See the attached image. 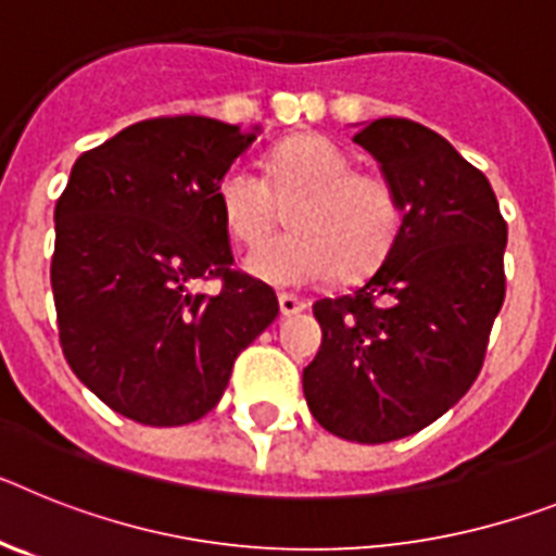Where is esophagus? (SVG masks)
<instances>
[{"instance_id":"esophagus-1","label":"esophagus","mask_w":556,"mask_h":556,"mask_svg":"<svg viewBox=\"0 0 556 556\" xmlns=\"http://www.w3.org/2000/svg\"><path fill=\"white\" fill-rule=\"evenodd\" d=\"M278 306H281L283 317H292V314H301L306 303L301 298H294V294H278Z\"/></svg>"}]
</instances>
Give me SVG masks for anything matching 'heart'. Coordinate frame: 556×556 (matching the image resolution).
<instances>
[{
  "instance_id": "obj_1",
  "label": "heart",
  "mask_w": 556,
  "mask_h": 556,
  "mask_svg": "<svg viewBox=\"0 0 556 556\" xmlns=\"http://www.w3.org/2000/svg\"><path fill=\"white\" fill-rule=\"evenodd\" d=\"M317 132H301L269 152L267 178L233 164L217 184L223 223L236 242L255 248L292 211L294 233L248 255V273L273 287H308L333 273L342 281L370 275L401 230V200L376 172Z\"/></svg>"
}]
</instances>
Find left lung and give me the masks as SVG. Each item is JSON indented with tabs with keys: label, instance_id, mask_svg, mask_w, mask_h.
I'll return each instance as SVG.
<instances>
[{
	"label": "left lung",
	"instance_id": "obj_1",
	"mask_svg": "<svg viewBox=\"0 0 556 556\" xmlns=\"http://www.w3.org/2000/svg\"><path fill=\"white\" fill-rule=\"evenodd\" d=\"M401 200L384 264L314 303L323 345L303 370L314 420L351 443H390L434 424L476 381L507 278V223L490 180L429 127L367 122L353 136Z\"/></svg>",
	"mask_w": 556,
	"mask_h": 556
}]
</instances>
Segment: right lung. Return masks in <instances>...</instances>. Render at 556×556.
Segmentation results:
<instances>
[{
	"instance_id": "add662e5",
	"label": "right lung",
	"mask_w": 556,
	"mask_h": 556,
	"mask_svg": "<svg viewBox=\"0 0 556 556\" xmlns=\"http://www.w3.org/2000/svg\"><path fill=\"white\" fill-rule=\"evenodd\" d=\"M258 127L159 116L83 152L55 205L58 333L68 367L113 412L186 426L219 404L236 356L278 317L233 269L217 184ZM217 277V295L193 292Z\"/></svg>"
}]
</instances>
